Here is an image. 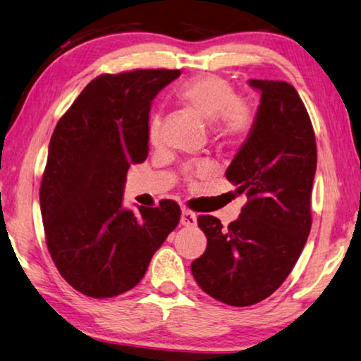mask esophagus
I'll return each mask as SVG.
<instances>
[{
  "label": "esophagus",
  "mask_w": 361,
  "mask_h": 361,
  "mask_svg": "<svg viewBox=\"0 0 361 361\" xmlns=\"http://www.w3.org/2000/svg\"><path fill=\"white\" fill-rule=\"evenodd\" d=\"M180 224H182V226H195V224H197L195 213L190 212V210H182Z\"/></svg>",
  "instance_id": "esophagus-1"
}]
</instances>
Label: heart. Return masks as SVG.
Instances as JSON below:
<instances>
[{
    "label": "heart",
    "instance_id": "heart-1",
    "mask_svg": "<svg viewBox=\"0 0 361 361\" xmlns=\"http://www.w3.org/2000/svg\"><path fill=\"white\" fill-rule=\"evenodd\" d=\"M176 97L213 122V133L223 142H238L254 127V106L245 97L234 94L231 82L221 76L192 78L177 87ZM161 114L154 112L148 123V138L153 145H158L161 140Z\"/></svg>",
    "mask_w": 361,
    "mask_h": 361
}]
</instances>
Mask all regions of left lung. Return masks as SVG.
Returning <instances> with one entry per match:
<instances>
[{
	"label": "left lung",
	"instance_id": "left-lung-1",
	"mask_svg": "<svg viewBox=\"0 0 361 361\" xmlns=\"http://www.w3.org/2000/svg\"><path fill=\"white\" fill-rule=\"evenodd\" d=\"M249 85L260 91V106L226 169L247 203L228 226L212 215L198 216L207 249L192 262L198 286L229 306H250L274 293L293 270L312 223L317 149L305 104L285 81Z\"/></svg>",
	"mask_w": 361,
	"mask_h": 361
}]
</instances>
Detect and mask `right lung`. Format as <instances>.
Masks as SVG:
<instances>
[{
	"label": "right lung",
	"instance_id": "1",
	"mask_svg": "<svg viewBox=\"0 0 361 361\" xmlns=\"http://www.w3.org/2000/svg\"><path fill=\"white\" fill-rule=\"evenodd\" d=\"M179 70L101 75L59 120L40 184L45 241L60 275L80 293L112 298L143 279L176 229L180 208L122 207L130 164L148 156L151 101Z\"/></svg>",
	"mask_w": 361,
	"mask_h": 361
}]
</instances>
